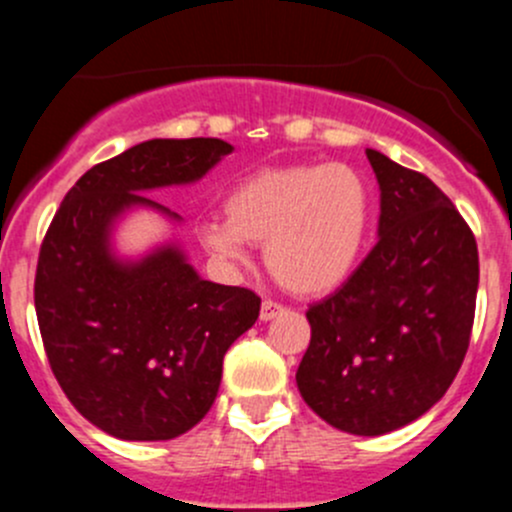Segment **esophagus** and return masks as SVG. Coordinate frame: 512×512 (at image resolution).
<instances>
[{
    "instance_id": "1",
    "label": "esophagus",
    "mask_w": 512,
    "mask_h": 512,
    "mask_svg": "<svg viewBox=\"0 0 512 512\" xmlns=\"http://www.w3.org/2000/svg\"><path fill=\"white\" fill-rule=\"evenodd\" d=\"M282 312H285V307H282V304L272 302V299H265V302H262V307H260V319H262V322H270V319L280 317Z\"/></svg>"
}]
</instances>
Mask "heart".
<instances>
[{
	"instance_id": "1",
	"label": "heart",
	"mask_w": 512,
	"mask_h": 512,
	"mask_svg": "<svg viewBox=\"0 0 512 512\" xmlns=\"http://www.w3.org/2000/svg\"><path fill=\"white\" fill-rule=\"evenodd\" d=\"M227 218L203 225V245L247 265L265 245V265L287 292L322 297L352 277L364 255L374 193L347 163H297L245 175L225 200Z\"/></svg>"
}]
</instances>
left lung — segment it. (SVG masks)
Returning <instances> with one entry per match:
<instances>
[{
    "label": "left lung",
    "mask_w": 512,
    "mask_h": 512,
    "mask_svg": "<svg viewBox=\"0 0 512 512\" xmlns=\"http://www.w3.org/2000/svg\"><path fill=\"white\" fill-rule=\"evenodd\" d=\"M366 158L381 190L379 242L307 309L297 386L329 426L381 436L426 414L456 379L476 314L478 245L433 180L371 148Z\"/></svg>",
    "instance_id": "8db88e82"
}]
</instances>
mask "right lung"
<instances>
[{"mask_svg":"<svg viewBox=\"0 0 512 512\" xmlns=\"http://www.w3.org/2000/svg\"><path fill=\"white\" fill-rule=\"evenodd\" d=\"M232 153L220 138H153L86 170L39 250L34 307L66 399L123 441H170L213 406L223 356L260 317L252 289L215 285L175 242L141 260L111 250L131 208L180 220L148 190L188 185Z\"/></svg>","mask_w":512,"mask_h":512,"instance_id":"right-lung-1","label":"right lung"}]
</instances>
